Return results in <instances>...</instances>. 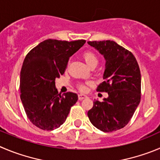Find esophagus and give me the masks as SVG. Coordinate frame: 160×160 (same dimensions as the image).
<instances>
[{"mask_svg":"<svg viewBox=\"0 0 160 160\" xmlns=\"http://www.w3.org/2000/svg\"><path fill=\"white\" fill-rule=\"evenodd\" d=\"M87 95H83V94H79L78 95V98L80 99V100H82V99H83V98H87Z\"/></svg>","mask_w":160,"mask_h":160,"instance_id":"esophagus-1","label":"esophagus"}]
</instances>
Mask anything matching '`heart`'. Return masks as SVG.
<instances>
[{
  "label": "heart",
  "instance_id": "heart-1",
  "mask_svg": "<svg viewBox=\"0 0 160 160\" xmlns=\"http://www.w3.org/2000/svg\"><path fill=\"white\" fill-rule=\"evenodd\" d=\"M83 58L84 59L85 62L89 65V66H92L94 65H96L98 64V58H97L96 55L92 51H85L83 53ZM92 83V82H86L85 83H78L77 84V88H79V90L81 91V92H86L88 89V86H91Z\"/></svg>",
  "mask_w": 160,
  "mask_h": 160
}]
</instances>
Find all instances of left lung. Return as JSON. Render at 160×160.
<instances>
[{
	"label": "left lung",
	"mask_w": 160,
	"mask_h": 160,
	"mask_svg": "<svg viewBox=\"0 0 160 160\" xmlns=\"http://www.w3.org/2000/svg\"><path fill=\"white\" fill-rule=\"evenodd\" d=\"M106 59L102 83L97 92H107L102 102L94 101L88 116L94 126L103 132L122 129L129 123L141 102V76L134 55L114 41H89Z\"/></svg>",
	"instance_id": "left-lung-1"
}]
</instances>
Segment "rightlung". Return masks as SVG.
<instances>
[{"mask_svg":"<svg viewBox=\"0 0 160 160\" xmlns=\"http://www.w3.org/2000/svg\"><path fill=\"white\" fill-rule=\"evenodd\" d=\"M85 42L50 38L27 54L20 72V98L28 119L36 127L47 131L60 127L78 100L73 92L58 93L55 79L63 75L70 57Z\"/></svg>","mask_w":160,"mask_h":160,"instance_id":"1","label":"right lung"}]
</instances>
